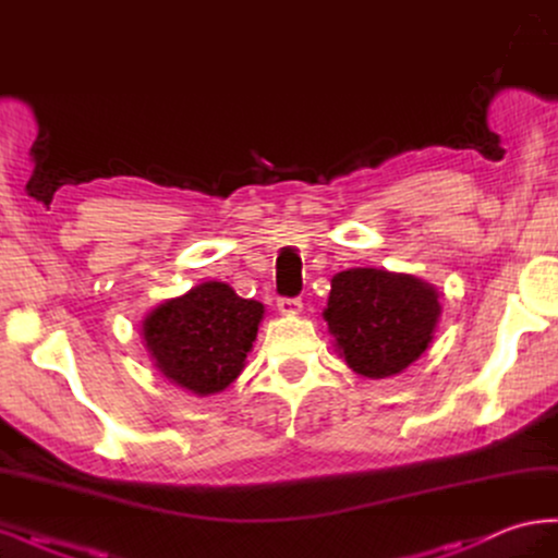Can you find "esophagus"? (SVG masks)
I'll use <instances>...</instances> for the list:
<instances>
[{
    "instance_id": "obj_1",
    "label": "esophagus",
    "mask_w": 558,
    "mask_h": 558,
    "mask_svg": "<svg viewBox=\"0 0 558 558\" xmlns=\"http://www.w3.org/2000/svg\"><path fill=\"white\" fill-rule=\"evenodd\" d=\"M277 307L286 316H295V314L302 312V300L300 298H279Z\"/></svg>"
}]
</instances>
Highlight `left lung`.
Masks as SVG:
<instances>
[{
  "mask_svg": "<svg viewBox=\"0 0 558 558\" xmlns=\"http://www.w3.org/2000/svg\"><path fill=\"white\" fill-rule=\"evenodd\" d=\"M440 316V293L433 283L377 267L337 272L324 310L335 351L367 379L400 375L418 361Z\"/></svg>",
  "mask_w": 558,
  "mask_h": 558,
  "instance_id": "left-lung-1",
  "label": "left lung"
}]
</instances>
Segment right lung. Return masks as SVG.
Instances as JSON below:
<instances>
[{"mask_svg": "<svg viewBox=\"0 0 558 558\" xmlns=\"http://www.w3.org/2000/svg\"><path fill=\"white\" fill-rule=\"evenodd\" d=\"M265 316L223 281H205L150 310L142 340L156 369L195 396H214L242 375Z\"/></svg>", "mask_w": 558, "mask_h": 558, "instance_id": "right-lung-1", "label": "right lung"}]
</instances>
